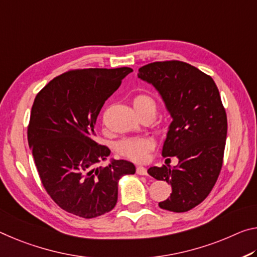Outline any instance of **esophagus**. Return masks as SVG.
I'll list each match as a JSON object with an SVG mask.
<instances>
[{
    "label": "esophagus",
    "mask_w": 257,
    "mask_h": 257,
    "mask_svg": "<svg viewBox=\"0 0 257 257\" xmlns=\"http://www.w3.org/2000/svg\"><path fill=\"white\" fill-rule=\"evenodd\" d=\"M137 173L139 175H148V172H147V168L145 166H138Z\"/></svg>",
    "instance_id": "obj_1"
}]
</instances>
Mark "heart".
Listing matches in <instances>:
<instances>
[{
	"label": "heart",
	"mask_w": 257,
	"mask_h": 257,
	"mask_svg": "<svg viewBox=\"0 0 257 257\" xmlns=\"http://www.w3.org/2000/svg\"><path fill=\"white\" fill-rule=\"evenodd\" d=\"M133 106L139 115L156 116L157 102L148 94H139L133 100ZM155 148V141L148 137H130L116 142L115 150L120 156L134 162H144L151 150Z\"/></svg>",
	"instance_id": "1"
}]
</instances>
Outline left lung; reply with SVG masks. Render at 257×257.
Masks as SVG:
<instances>
[{
    "label": "left lung",
    "mask_w": 257,
    "mask_h": 257,
    "mask_svg": "<svg viewBox=\"0 0 257 257\" xmlns=\"http://www.w3.org/2000/svg\"><path fill=\"white\" fill-rule=\"evenodd\" d=\"M138 77L156 87L173 118L162 155L178 157L179 165L148 170L172 187L158 205L175 213L190 211L212 191L223 164L228 120L220 92L211 76L179 60L151 62Z\"/></svg>",
    "instance_id": "8db88e82"
}]
</instances>
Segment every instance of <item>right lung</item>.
<instances>
[{
  "instance_id": "obj_1",
  "label": "right lung",
  "mask_w": 257,
  "mask_h": 257,
  "mask_svg": "<svg viewBox=\"0 0 257 257\" xmlns=\"http://www.w3.org/2000/svg\"><path fill=\"white\" fill-rule=\"evenodd\" d=\"M132 68H87L61 74L34 100L27 137L40 179L64 211L92 218L110 212L118 197V180L136 173L131 162L112 161L95 142V121L104 101Z\"/></svg>"
}]
</instances>
